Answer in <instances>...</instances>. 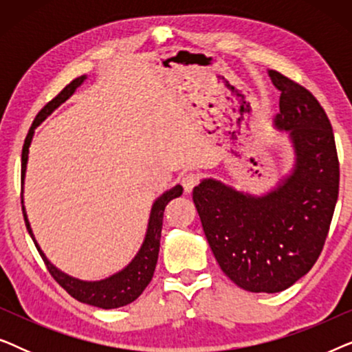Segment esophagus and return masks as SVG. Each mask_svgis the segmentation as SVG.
I'll list each match as a JSON object with an SVG mask.
<instances>
[{
    "instance_id": "obj_1",
    "label": "esophagus",
    "mask_w": 352,
    "mask_h": 352,
    "mask_svg": "<svg viewBox=\"0 0 352 352\" xmlns=\"http://www.w3.org/2000/svg\"><path fill=\"white\" fill-rule=\"evenodd\" d=\"M181 182L187 194H190L192 189L199 184V175H197V173H186V175H182Z\"/></svg>"
}]
</instances>
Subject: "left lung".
Masks as SVG:
<instances>
[{"label": "left lung", "instance_id": "left-lung-1", "mask_svg": "<svg viewBox=\"0 0 352 352\" xmlns=\"http://www.w3.org/2000/svg\"><path fill=\"white\" fill-rule=\"evenodd\" d=\"M267 75L280 91L274 128L290 139L292 168L263 194L205 177L192 195L219 267L253 293L287 290L309 272L324 248L340 187L333 129L319 100L276 70Z\"/></svg>", "mask_w": 352, "mask_h": 352}]
</instances>
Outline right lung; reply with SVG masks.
Returning <instances> with one entry per match:
<instances>
[{
	"instance_id": "add662e5",
	"label": "right lung",
	"mask_w": 352,
	"mask_h": 352,
	"mask_svg": "<svg viewBox=\"0 0 352 352\" xmlns=\"http://www.w3.org/2000/svg\"><path fill=\"white\" fill-rule=\"evenodd\" d=\"M88 76H78L67 85L59 94L56 96L51 102H47L40 112H38L35 122H33L30 131H28L25 138V144L22 148V194H23V184H25V173H27V163H28V153H30V144L33 141V134H35L36 126H40L41 122L50 117L54 110L70 99L76 88H80L85 83ZM182 194V186L176 184L171 187L170 190H165L160 197H157L155 201L152 204L151 214H148V223L146 229V235H144L141 248L134 254V258L124 266L122 271L112 274V276L100 278V280H80V278L72 277L59 267H56L47 256L43 252L40 245H38L35 234H33L30 221H28L25 205H23L22 197V211L23 219H25V226L28 234L35 243L38 252H40L43 261L47 266V271L52 277L56 278L60 287H64L70 296L85 305L100 307V309H115V307L126 306L133 302L141 293L146 290L148 282L152 280L153 271H155L158 252H160V237H162V226H163V213H165V206L170 204V200L176 199Z\"/></svg>"
}]
</instances>
